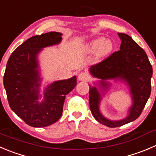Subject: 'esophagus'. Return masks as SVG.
Instances as JSON below:
<instances>
[{"label": "esophagus", "instance_id": "esophagus-1", "mask_svg": "<svg viewBox=\"0 0 156 156\" xmlns=\"http://www.w3.org/2000/svg\"><path fill=\"white\" fill-rule=\"evenodd\" d=\"M78 78L79 81H87L89 78V76L87 73H85V72H81V73H80L79 75H78Z\"/></svg>", "mask_w": 156, "mask_h": 156}]
</instances>
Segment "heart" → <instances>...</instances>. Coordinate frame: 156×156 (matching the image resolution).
Returning a JSON list of instances; mask_svg holds the SVG:
<instances>
[{
    "instance_id": "obj_1",
    "label": "heart",
    "mask_w": 156,
    "mask_h": 156,
    "mask_svg": "<svg viewBox=\"0 0 156 156\" xmlns=\"http://www.w3.org/2000/svg\"><path fill=\"white\" fill-rule=\"evenodd\" d=\"M113 49L112 41L108 39L97 38L89 43L87 46V51L90 52H95L98 58H103L110 54Z\"/></svg>"
}]
</instances>
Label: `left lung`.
I'll use <instances>...</instances> for the list:
<instances>
[{
	"label": "left lung",
	"instance_id": "left-lung-1",
	"mask_svg": "<svg viewBox=\"0 0 156 156\" xmlns=\"http://www.w3.org/2000/svg\"><path fill=\"white\" fill-rule=\"evenodd\" d=\"M121 40L120 50L114 52L101 62L91 66L90 72L101 78V87L107 88L106 80L120 78L126 81L132 94V107L129 116L119 121H111L102 116L99 110L101 94L95 87L89 86V104L92 115L100 123L108 127L121 126L136 120L143 112L151 94L152 68L146 52L129 35L118 33Z\"/></svg>",
	"mask_w": 156,
	"mask_h": 156
}]
</instances>
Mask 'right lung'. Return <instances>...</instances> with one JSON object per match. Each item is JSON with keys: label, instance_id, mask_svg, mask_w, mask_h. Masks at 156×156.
<instances>
[{"label": "right lung", "instance_id": "1", "mask_svg": "<svg viewBox=\"0 0 156 156\" xmlns=\"http://www.w3.org/2000/svg\"><path fill=\"white\" fill-rule=\"evenodd\" d=\"M62 33L49 32L26 40L10 55L4 75V86L11 110L27 124L45 127L55 123L62 114L66 96L76 86V76L55 81L39 99L40 81L36 56L42 49L58 44Z\"/></svg>", "mask_w": 156, "mask_h": 156}]
</instances>
